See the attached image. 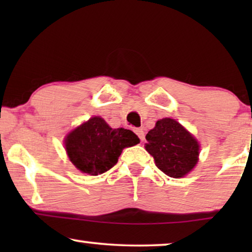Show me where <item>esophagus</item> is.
<instances>
[{"label": "esophagus", "mask_w": 252, "mask_h": 252, "mask_svg": "<svg viewBox=\"0 0 252 252\" xmlns=\"http://www.w3.org/2000/svg\"><path fill=\"white\" fill-rule=\"evenodd\" d=\"M135 134H136L137 136H139V139H140L141 141L144 140V132H143L142 128H136V129H135Z\"/></svg>", "instance_id": "obj_1"}]
</instances>
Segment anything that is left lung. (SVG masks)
<instances>
[{
	"label": "left lung",
	"mask_w": 252,
	"mask_h": 252,
	"mask_svg": "<svg viewBox=\"0 0 252 252\" xmlns=\"http://www.w3.org/2000/svg\"><path fill=\"white\" fill-rule=\"evenodd\" d=\"M146 139V150L154 157L156 166L168 177H185L197 164V140L177 120H158L156 126L148 132Z\"/></svg>",
	"instance_id": "1"
}]
</instances>
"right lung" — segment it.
Segmentation results:
<instances>
[{
  "label": "right lung",
  "instance_id": "right-lung-1",
  "mask_svg": "<svg viewBox=\"0 0 252 252\" xmlns=\"http://www.w3.org/2000/svg\"><path fill=\"white\" fill-rule=\"evenodd\" d=\"M140 139L132 130L111 128L101 117H93L65 137V150L72 164L82 173L98 175L115 166L124 148Z\"/></svg>",
  "mask_w": 252,
  "mask_h": 252
}]
</instances>
